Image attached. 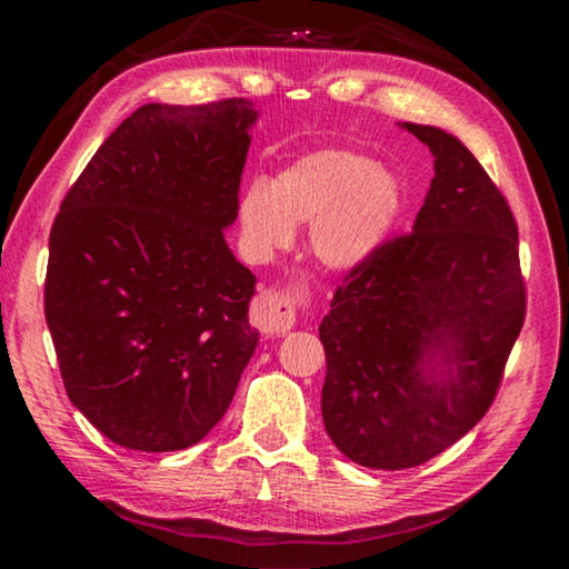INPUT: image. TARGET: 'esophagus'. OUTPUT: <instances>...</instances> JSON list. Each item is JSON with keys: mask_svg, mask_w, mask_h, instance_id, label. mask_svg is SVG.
<instances>
[{"mask_svg": "<svg viewBox=\"0 0 569 569\" xmlns=\"http://www.w3.org/2000/svg\"><path fill=\"white\" fill-rule=\"evenodd\" d=\"M253 323L266 336H283L296 323V306L293 293L283 291H266L253 303Z\"/></svg>", "mask_w": 569, "mask_h": 569, "instance_id": "1", "label": "esophagus"}]
</instances>
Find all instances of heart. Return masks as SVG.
<instances>
[{"mask_svg": "<svg viewBox=\"0 0 569 569\" xmlns=\"http://www.w3.org/2000/svg\"><path fill=\"white\" fill-rule=\"evenodd\" d=\"M403 208L389 168L351 150L323 148L288 162L268 182H250L238 203L248 246L271 253L308 223V250L329 271H356L387 243Z\"/></svg>", "mask_w": 569, "mask_h": 569, "instance_id": "1", "label": "heart"}]
</instances>
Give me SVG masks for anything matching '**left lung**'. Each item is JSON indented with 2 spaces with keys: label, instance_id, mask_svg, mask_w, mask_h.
<instances>
[{
  "label": "left lung",
  "instance_id": "8db88e82",
  "mask_svg": "<svg viewBox=\"0 0 569 569\" xmlns=\"http://www.w3.org/2000/svg\"><path fill=\"white\" fill-rule=\"evenodd\" d=\"M435 156L411 233L346 276L319 336L321 413L343 457L419 467L485 417L525 323L517 223L455 134L399 122Z\"/></svg>",
  "mask_w": 569,
  "mask_h": 569
}]
</instances>
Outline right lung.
<instances>
[{
  "label": "right lung",
  "instance_id": "obj_1",
  "mask_svg": "<svg viewBox=\"0 0 569 569\" xmlns=\"http://www.w3.org/2000/svg\"><path fill=\"white\" fill-rule=\"evenodd\" d=\"M256 120L243 98L142 104L54 218L44 316L67 397L124 449L198 445L258 346L256 276L223 233Z\"/></svg>",
  "mask_w": 569,
  "mask_h": 569
}]
</instances>
